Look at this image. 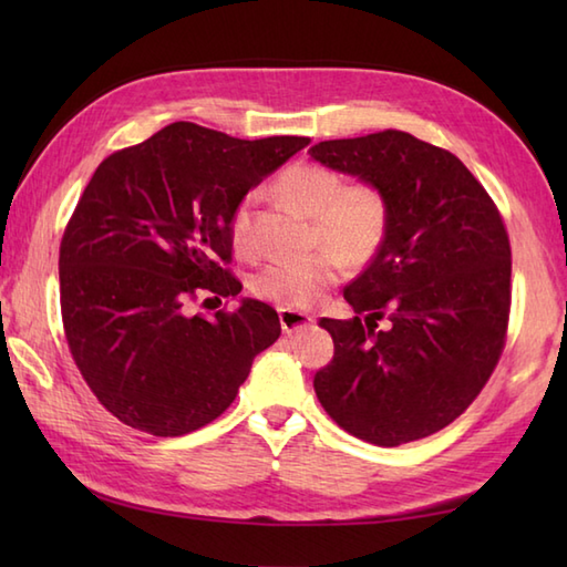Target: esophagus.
Here are the masks:
<instances>
[{"instance_id": "1", "label": "esophagus", "mask_w": 567, "mask_h": 567, "mask_svg": "<svg viewBox=\"0 0 567 567\" xmlns=\"http://www.w3.org/2000/svg\"><path fill=\"white\" fill-rule=\"evenodd\" d=\"M277 315H280V327H282V333L292 336L297 331L302 329H309L311 323H315V319H311L309 315H305V311H297V309H277Z\"/></svg>"}]
</instances>
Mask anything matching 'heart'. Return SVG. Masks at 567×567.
Wrapping results in <instances>:
<instances>
[{"mask_svg":"<svg viewBox=\"0 0 567 567\" xmlns=\"http://www.w3.org/2000/svg\"><path fill=\"white\" fill-rule=\"evenodd\" d=\"M280 195L295 207L315 216V231L329 248L309 258L272 260L252 277V290L287 309L315 305L329 285L341 277L346 258L363 260L375 252L388 226V202L375 185H343L339 173L315 163H297L277 179ZM252 197H246L231 214V244L238 252L252 250ZM334 250L331 251L330 248Z\"/></svg>","mask_w":567,"mask_h":567,"instance_id":"obj_1","label":"heart"}]
</instances>
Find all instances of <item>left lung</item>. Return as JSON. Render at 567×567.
<instances>
[{"label": "left lung", "instance_id": "left-lung-1", "mask_svg": "<svg viewBox=\"0 0 567 567\" xmlns=\"http://www.w3.org/2000/svg\"><path fill=\"white\" fill-rule=\"evenodd\" d=\"M309 153L388 202L375 256L343 290L365 323L319 321L333 339V360L315 378L319 402L368 443L431 436L465 412L502 353L512 299L502 216L453 153L406 131L321 141ZM382 316L388 330L377 329Z\"/></svg>", "mask_w": 567, "mask_h": 567}]
</instances>
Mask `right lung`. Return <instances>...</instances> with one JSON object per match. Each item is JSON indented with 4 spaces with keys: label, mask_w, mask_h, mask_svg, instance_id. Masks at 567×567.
Returning a JSON list of instances; mask_svg holds the SVG:
<instances>
[{
    "label": "right lung",
    "mask_w": 567,
    "mask_h": 567,
    "mask_svg": "<svg viewBox=\"0 0 567 567\" xmlns=\"http://www.w3.org/2000/svg\"><path fill=\"white\" fill-rule=\"evenodd\" d=\"M307 143L175 122L94 171L60 244V307L84 382L126 426L153 436L207 426L280 339L277 311L258 299L214 319L187 307L240 292L224 268L231 214Z\"/></svg>",
    "instance_id": "1"
}]
</instances>
